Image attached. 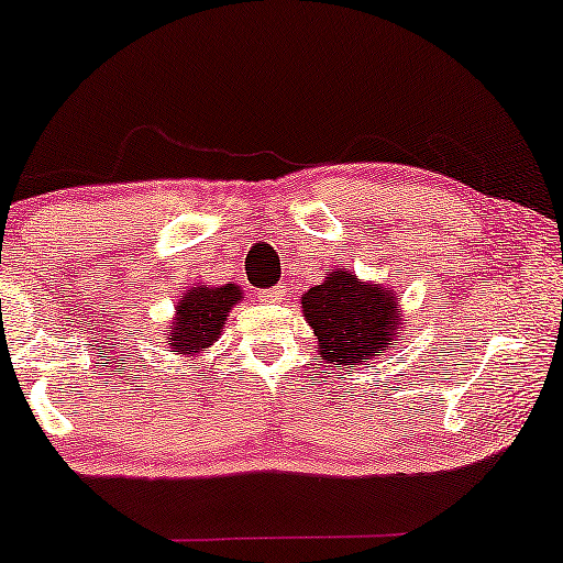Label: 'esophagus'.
<instances>
[{
    "label": "esophagus",
    "instance_id": "esophagus-1",
    "mask_svg": "<svg viewBox=\"0 0 563 563\" xmlns=\"http://www.w3.org/2000/svg\"><path fill=\"white\" fill-rule=\"evenodd\" d=\"M283 296L280 288H267V290H260V299L262 301H277Z\"/></svg>",
    "mask_w": 563,
    "mask_h": 563
}]
</instances>
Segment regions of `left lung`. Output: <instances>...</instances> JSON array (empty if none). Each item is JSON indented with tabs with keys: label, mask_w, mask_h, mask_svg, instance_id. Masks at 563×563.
Segmentation results:
<instances>
[{
	"label": "left lung",
	"mask_w": 563,
	"mask_h": 563,
	"mask_svg": "<svg viewBox=\"0 0 563 563\" xmlns=\"http://www.w3.org/2000/svg\"><path fill=\"white\" fill-rule=\"evenodd\" d=\"M301 311L314 328L320 354L328 364H362L396 346L398 317L396 294L380 286L358 283L356 275L338 269L301 296Z\"/></svg>",
	"instance_id": "obj_1"
}]
</instances>
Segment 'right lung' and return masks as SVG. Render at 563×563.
Listing matches in <instances>:
<instances>
[{
  "instance_id": "right-lung-1",
  "label": "right lung",
  "mask_w": 563,
  "mask_h": 563,
  "mask_svg": "<svg viewBox=\"0 0 563 563\" xmlns=\"http://www.w3.org/2000/svg\"><path fill=\"white\" fill-rule=\"evenodd\" d=\"M241 301V288L225 283L220 288L199 286L183 296L178 317L170 324V346L178 354H201L225 328L228 309Z\"/></svg>"
}]
</instances>
